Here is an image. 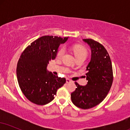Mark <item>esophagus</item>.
Wrapping results in <instances>:
<instances>
[{
    "mask_svg": "<svg viewBox=\"0 0 130 130\" xmlns=\"http://www.w3.org/2000/svg\"><path fill=\"white\" fill-rule=\"evenodd\" d=\"M66 82H67V83H70V82H71V80H70L69 79H67Z\"/></svg>",
    "mask_w": 130,
    "mask_h": 130,
    "instance_id": "1",
    "label": "esophagus"
}]
</instances>
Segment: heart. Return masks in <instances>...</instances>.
Returning a JSON list of instances; mask_svg holds the SVG:
<instances>
[{
	"instance_id": "b5f03b06",
	"label": "heart",
	"mask_w": 130,
	"mask_h": 130,
	"mask_svg": "<svg viewBox=\"0 0 130 130\" xmlns=\"http://www.w3.org/2000/svg\"><path fill=\"white\" fill-rule=\"evenodd\" d=\"M72 50L77 60L79 59H86V58L87 57V51L83 46L80 45H74L72 46ZM65 50L63 47L59 49L57 53V58L59 59H62L65 54Z\"/></svg>"
}]
</instances>
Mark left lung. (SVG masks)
<instances>
[{
    "mask_svg": "<svg viewBox=\"0 0 130 130\" xmlns=\"http://www.w3.org/2000/svg\"><path fill=\"white\" fill-rule=\"evenodd\" d=\"M91 49V60L87 65V84L80 86L75 82L76 88L71 94L76 106L87 109L96 106L103 101L109 92L113 82L112 66L109 55L101 43L92 39H83Z\"/></svg>",
    "mask_w": 130,
    "mask_h": 130,
    "instance_id": "obj_1",
    "label": "left lung"
}]
</instances>
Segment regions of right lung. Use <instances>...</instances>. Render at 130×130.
<instances>
[{
  "label": "right lung",
  "instance_id": "1",
  "mask_svg": "<svg viewBox=\"0 0 130 130\" xmlns=\"http://www.w3.org/2000/svg\"><path fill=\"white\" fill-rule=\"evenodd\" d=\"M68 37L43 36L31 43L22 52L16 68L21 90L30 101L44 105L54 98L57 91L66 79L46 70L47 64L54 60L60 44Z\"/></svg>",
  "mask_w": 130,
  "mask_h": 130
}]
</instances>
